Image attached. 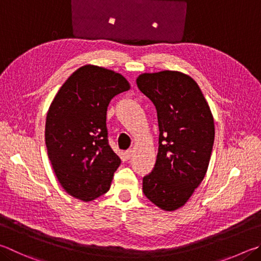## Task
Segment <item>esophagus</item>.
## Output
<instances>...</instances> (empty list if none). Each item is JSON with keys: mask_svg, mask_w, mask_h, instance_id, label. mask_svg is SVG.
<instances>
[{"mask_svg": "<svg viewBox=\"0 0 261 261\" xmlns=\"http://www.w3.org/2000/svg\"><path fill=\"white\" fill-rule=\"evenodd\" d=\"M132 156H134V150L129 149V150L125 151V158H126V159H131Z\"/></svg>", "mask_w": 261, "mask_h": 261, "instance_id": "34e87169", "label": "esophagus"}]
</instances>
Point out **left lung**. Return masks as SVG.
I'll use <instances>...</instances> for the list:
<instances>
[{
  "mask_svg": "<svg viewBox=\"0 0 261 261\" xmlns=\"http://www.w3.org/2000/svg\"><path fill=\"white\" fill-rule=\"evenodd\" d=\"M138 89L154 103L159 121V151L143 192L164 211L185 205L209 167L215 122L200 87L177 70L144 73Z\"/></svg>",
  "mask_w": 261,
  "mask_h": 261,
  "instance_id": "8db88e82",
  "label": "left lung"
}]
</instances>
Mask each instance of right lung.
Instances as JSON below:
<instances>
[{"instance_id": "right-lung-1", "label": "right lung", "mask_w": 261, "mask_h": 261, "mask_svg": "<svg viewBox=\"0 0 261 261\" xmlns=\"http://www.w3.org/2000/svg\"><path fill=\"white\" fill-rule=\"evenodd\" d=\"M130 84L114 70L85 65L59 89L46 114L45 145L58 181L90 202L108 192L121 160L107 139V107Z\"/></svg>"}]
</instances>
